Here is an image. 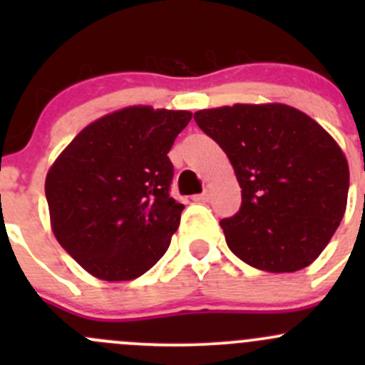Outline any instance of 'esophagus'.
I'll list each match as a JSON object with an SVG mask.
<instances>
[{
    "label": "esophagus",
    "instance_id": "obj_1",
    "mask_svg": "<svg viewBox=\"0 0 365 365\" xmlns=\"http://www.w3.org/2000/svg\"><path fill=\"white\" fill-rule=\"evenodd\" d=\"M208 197H210L208 190H205V192L192 196V201H196V203H206V201H208Z\"/></svg>",
    "mask_w": 365,
    "mask_h": 365
}]
</instances>
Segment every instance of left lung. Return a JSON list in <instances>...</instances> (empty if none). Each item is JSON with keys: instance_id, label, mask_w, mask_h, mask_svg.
<instances>
[{"instance_id": "left-lung-1", "label": "left lung", "mask_w": 365, "mask_h": 365, "mask_svg": "<svg viewBox=\"0 0 365 365\" xmlns=\"http://www.w3.org/2000/svg\"><path fill=\"white\" fill-rule=\"evenodd\" d=\"M194 120L224 150L240 183V210L220 220L231 252L274 274L309 267L348 203L349 168L336 139L277 102L201 109Z\"/></svg>"}]
</instances>
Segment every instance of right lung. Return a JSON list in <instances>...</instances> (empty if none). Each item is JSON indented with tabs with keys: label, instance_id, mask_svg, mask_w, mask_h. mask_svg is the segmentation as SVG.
Wrapping results in <instances>:
<instances>
[{
	"label": "right lung",
	"instance_id": "obj_1",
	"mask_svg": "<svg viewBox=\"0 0 365 365\" xmlns=\"http://www.w3.org/2000/svg\"><path fill=\"white\" fill-rule=\"evenodd\" d=\"M190 111L130 106L91 121L46 176L51 230L88 274L132 281L164 256L183 205L168 153Z\"/></svg>",
	"mask_w": 365,
	"mask_h": 365
}]
</instances>
